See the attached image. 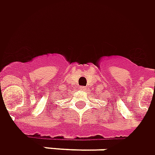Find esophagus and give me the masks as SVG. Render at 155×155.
Masks as SVG:
<instances>
[{"mask_svg": "<svg viewBox=\"0 0 155 155\" xmlns=\"http://www.w3.org/2000/svg\"><path fill=\"white\" fill-rule=\"evenodd\" d=\"M81 91H86L87 90V87H80V88H79Z\"/></svg>", "mask_w": 155, "mask_h": 155, "instance_id": "obj_1", "label": "esophagus"}]
</instances>
